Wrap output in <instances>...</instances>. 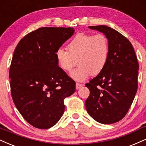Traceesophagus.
<instances>
[{"label":"esophagus","mask_w":146,"mask_h":146,"mask_svg":"<svg viewBox=\"0 0 146 146\" xmlns=\"http://www.w3.org/2000/svg\"><path fill=\"white\" fill-rule=\"evenodd\" d=\"M82 86H83V85L82 84L77 83L76 84V87H75V88H76L77 90H78V89H80V88H81V87H82Z\"/></svg>","instance_id":"esophagus-1"}]
</instances>
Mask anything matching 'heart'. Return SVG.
Wrapping results in <instances>:
<instances>
[{
	"label": "heart",
	"mask_w": 146,
	"mask_h": 146,
	"mask_svg": "<svg viewBox=\"0 0 146 146\" xmlns=\"http://www.w3.org/2000/svg\"><path fill=\"white\" fill-rule=\"evenodd\" d=\"M110 46L105 35L80 33L68 45V51L60 48L56 52L59 67L65 72H71L77 64L79 67L72 72L71 77L83 82L90 75H98L103 71L109 57Z\"/></svg>",
	"instance_id": "obj_1"
}]
</instances>
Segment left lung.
Segmentation results:
<instances>
[{"mask_svg":"<svg viewBox=\"0 0 146 146\" xmlns=\"http://www.w3.org/2000/svg\"><path fill=\"white\" fill-rule=\"evenodd\" d=\"M88 28L107 37L110 51L103 71L85 85L90 90L85 106L99 123H116L128 113L136 95L138 61L130 42L116 30L106 25Z\"/></svg>","mask_w":146,"mask_h":146,"instance_id":"obj_1","label":"left lung"}]
</instances>
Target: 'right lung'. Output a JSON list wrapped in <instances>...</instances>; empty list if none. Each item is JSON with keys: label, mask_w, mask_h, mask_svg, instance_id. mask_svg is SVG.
I'll use <instances>...</instances> for the list:
<instances>
[{"label": "right lung", "mask_w": 146, "mask_h": 146, "mask_svg": "<svg viewBox=\"0 0 146 146\" xmlns=\"http://www.w3.org/2000/svg\"><path fill=\"white\" fill-rule=\"evenodd\" d=\"M75 32L73 28L42 27L28 33L15 49L9 78L13 101L28 123L48 129L64 112V100L75 82L58 66L56 52Z\"/></svg>", "instance_id": "right-lung-1"}]
</instances>
